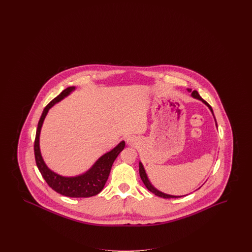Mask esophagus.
I'll return each instance as SVG.
<instances>
[{
  "mask_svg": "<svg viewBox=\"0 0 252 252\" xmlns=\"http://www.w3.org/2000/svg\"><path fill=\"white\" fill-rule=\"evenodd\" d=\"M126 143L127 144H129V145H135V144H137V139L135 138V137H128L127 139H126Z\"/></svg>",
  "mask_w": 252,
  "mask_h": 252,
  "instance_id": "obj_1",
  "label": "esophagus"
}]
</instances>
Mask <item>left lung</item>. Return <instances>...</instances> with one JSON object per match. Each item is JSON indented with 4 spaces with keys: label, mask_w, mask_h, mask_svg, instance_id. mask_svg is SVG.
<instances>
[{
    "label": "left lung",
    "mask_w": 252,
    "mask_h": 252,
    "mask_svg": "<svg viewBox=\"0 0 252 252\" xmlns=\"http://www.w3.org/2000/svg\"><path fill=\"white\" fill-rule=\"evenodd\" d=\"M187 91L189 92V93H192V97L193 98H195V99H197V100H200L202 103H204L208 108H210V110L212 111V113H213V115H214V111H213V108L212 107L205 101L203 100L200 95L198 94V93L196 92V91H192L191 89H187ZM214 118H215V121H216V127H217V124H216V117H215V115H214ZM139 170H140V176H141V179L143 180V182H144V185H145V187L150 191L151 192H153V193H155L156 195L158 196H160V197H163V198H178V197H181V196H185V195H172V194H167V193H164V192H160V191H158V189H156L152 184H151V182H150V180L148 179V177H147V175H146V172H145V170H144V165H143V163L140 161L139 162ZM187 195V194H186Z\"/></svg>",
    "instance_id": "obj_1"
}]
</instances>
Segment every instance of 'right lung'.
Listing matches in <instances>:
<instances>
[{
    "label": "right lung",
    "mask_w": 252,
    "mask_h": 252,
    "mask_svg": "<svg viewBox=\"0 0 252 252\" xmlns=\"http://www.w3.org/2000/svg\"><path fill=\"white\" fill-rule=\"evenodd\" d=\"M75 90V87H69L65 89L60 95L54 98L43 109L41 117L38 121L36 128V139L34 144L35 158L36 166L38 168L43 179L49 186L62 195L70 197H90L101 192L107 182L110 173V169L121 151L125 148L126 143L122 141L113 149L100 157L94 164L83 174L75 177H64L55 173L46 165L41 156L39 148V135L44 119L48 113L49 109L54 105L63 100L65 97Z\"/></svg>",
    "instance_id": "obj_1"
}]
</instances>
